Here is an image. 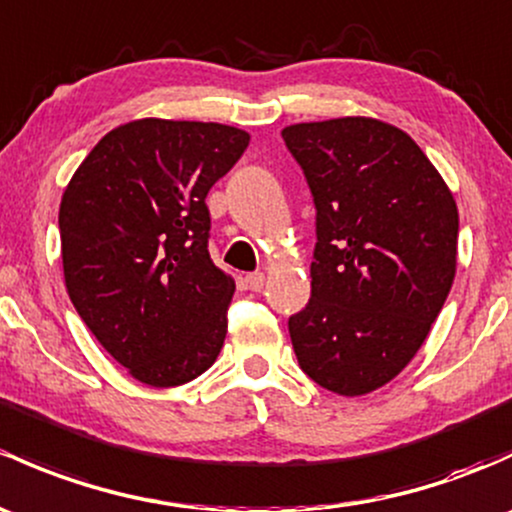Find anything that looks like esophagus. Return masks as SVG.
I'll return each instance as SVG.
<instances>
[{
	"label": "esophagus",
	"instance_id": "obj_1",
	"mask_svg": "<svg viewBox=\"0 0 512 512\" xmlns=\"http://www.w3.org/2000/svg\"><path fill=\"white\" fill-rule=\"evenodd\" d=\"M245 284H247V289H250V292H262V287H265V274H262V272L247 274Z\"/></svg>",
	"mask_w": 512,
	"mask_h": 512
}]
</instances>
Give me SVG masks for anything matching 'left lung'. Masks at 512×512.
I'll list each match as a JSON object with an SVG mask.
<instances>
[{
  "mask_svg": "<svg viewBox=\"0 0 512 512\" xmlns=\"http://www.w3.org/2000/svg\"><path fill=\"white\" fill-rule=\"evenodd\" d=\"M316 208L311 299L289 316L301 370L355 397L422 348L456 274L459 211L410 134L370 117L282 129Z\"/></svg>",
  "mask_w": 512,
  "mask_h": 512,
  "instance_id": "1",
  "label": "left lung"
}]
</instances>
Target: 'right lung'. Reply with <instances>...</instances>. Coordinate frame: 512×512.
<instances>
[{"label":"right lung","mask_w":512,"mask_h":512,"mask_svg":"<svg viewBox=\"0 0 512 512\" xmlns=\"http://www.w3.org/2000/svg\"><path fill=\"white\" fill-rule=\"evenodd\" d=\"M250 144L218 122L137 120L112 129L61 201L75 311L139 383L174 387L218 358L235 282L208 252L206 196Z\"/></svg>","instance_id":"obj_1"}]
</instances>
